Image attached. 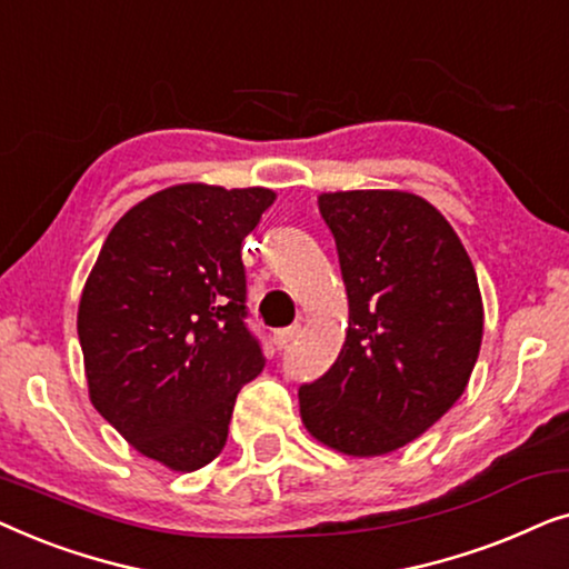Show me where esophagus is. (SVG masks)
Segmentation results:
<instances>
[{
  "instance_id": "1",
  "label": "esophagus",
  "mask_w": 569,
  "mask_h": 569,
  "mask_svg": "<svg viewBox=\"0 0 569 569\" xmlns=\"http://www.w3.org/2000/svg\"><path fill=\"white\" fill-rule=\"evenodd\" d=\"M298 337H300V323H292V326H287V329H279L274 333V341L279 349H284V347H290Z\"/></svg>"
}]
</instances>
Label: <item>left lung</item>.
<instances>
[{
  "instance_id": "obj_1",
  "label": "left lung",
  "mask_w": 569,
  "mask_h": 569,
  "mask_svg": "<svg viewBox=\"0 0 569 569\" xmlns=\"http://www.w3.org/2000/svg\"><path fill=\"white\" fill-rule=\"evenodd\" d=\"M337 240L349 329L337 362L300 386L316 440L383 456L432 427L463 393L481 347V295L461 240L432 204L403 191L318 199Z\"/></svg>"
}]
</instances>
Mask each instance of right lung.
Masks as SVG:
<instances>
[{
    "label": "right lung",
    "instance_id": "obj_1",
    "mask_svg": "<svg viewBox=\"0 0 569 569\" xmlns=\"http://www.w3.org/2000/svg\"><path fill=\"white\" fill-rule=\"evenodd\" d=\"M271 201L204 183L152 193L113 224L82 290L92 407L173 471L220 456L238 391L267 365L240 248Z\"/></svg>",
    "mask_w": 569,
    "mask_h": 569
}]
</instances>
